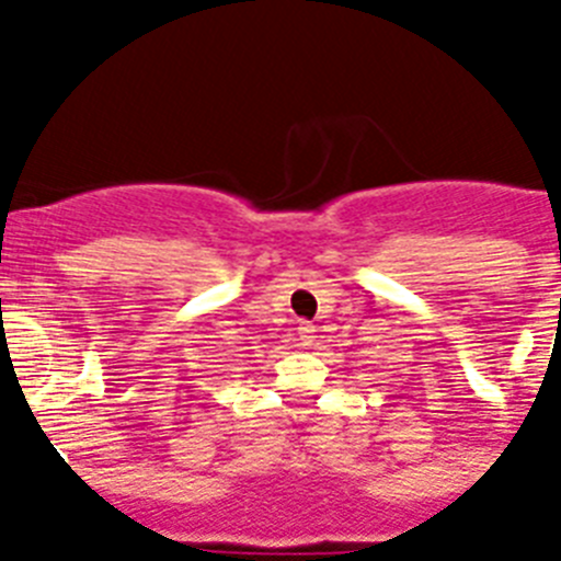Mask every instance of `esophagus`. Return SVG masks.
I'll return each instance as SVG.
<instances>
[{
  "label": "esophagus",
  "instance_id": "1",
  "mask_svg": "<svg viewBox=\"0 0 561 561\" xmlns=\"http://www.w3.org/2000/svg\"><path fill=\"white\" fill-rule=\"evenodd\" d=\"M312 332H316V330H312V324H307V321H301V324H299V341L305 343V346L312 341Z\"/></svg>",
  "mask_w": 561,
  "mask_h": 561
}]
</instances>
